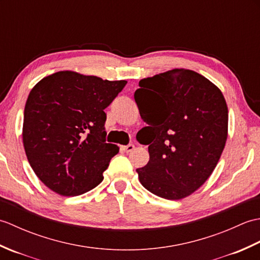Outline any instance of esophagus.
I'll list each match as a JSON object with an SVG mask.
<instances>
[{"label": "esophagus", "instance_id": "1", "mask_svg": "<svg viewBox=\"0 0 260 260\" xmlns=\"http://www.w3.org/2000/svg\"><path fill=\"white\" fill-rule=\"evenodd\" d=\"M135 148V146L133 145V144H128V145H124V146H121V150L123 151H125L126 153H129V152H132Z\"/></svg>", "mask_w": 260, "mask_h": 260}]
</instances>
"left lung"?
<instances>
[{"label":"left lung","mask_w":260,"mask_h":260,"mask_svg":"<svg viewBox=\"0 0 260 260\" xmlns=\"http://www.w3.org/2000/svg\"><path fill=\"white\" fill-rule=\"evenodd\" d=\"M134 93L150 161L137 169L153 194L180 200L197 191L217 167L228 137L221 90L189 69H172L140 81Z\"/></svg>","instance_id":"1"}]
</instances>
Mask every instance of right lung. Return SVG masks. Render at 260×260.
I'll list each match as a JSON object with an SVG mask.
<instances>
[{
	"mask_svg": "<svg viewBox=\"0 0 260 260\" xmlns=\"http://www.w3.org/2000/svg\"><path fill=\"white\" fill-rule=\"evenodd\" d=\"M126 80H104L63 70L32 88L24 107L22 140L32 170L64 197L92 190L119 147L105 143L104 109Z\"/></svg>",
	"mask_w": 260,
	"mask_h": 260,
	"instance_id": "add662e5",
	"label": "right lung"
}]
</instances>
